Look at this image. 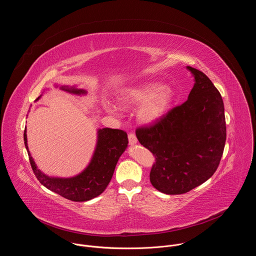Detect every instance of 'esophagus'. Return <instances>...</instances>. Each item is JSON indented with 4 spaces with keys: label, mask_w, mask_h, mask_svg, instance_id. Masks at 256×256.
Returning a JSON list of instances; mask_svg holds the SVG:
<instances>
[{
    "label": "esophagus",
    "mask_w": 256,
    "mask_h": 256,
    "mask_svg": "<svg viewBox=\"0 0 256 256\" xmlns=\"http://www.w3.org/2000/svg\"><path fill=\"white\" fill-rule=\"evenodd\" d=\"M128 142H130V144H136L138 142V138L134 134H128Z\"/></svg>",
    "instance_id": "1"
}]
</instances>
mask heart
<instances>
[{
    "mask_svg": "<svg viewBox=\"0 0 256 256\" xmlns=\"http://www.w3.org/2000/svg\"><path fill=\"white\" fill-rule=\"evenodd\" d=\"M175 97L174 91L159 82H146L126 89L120 95L124 105L142 104L138 110V118L144 124H154L168 110ZM105 112L120 116V109L110 101L103 103Z\"/></svg>",
    "mask_w": 256,
    "mask_h": 256,
    "instance_id": "heart-1",
    "label": "heart"
}]
</instances>
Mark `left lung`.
Segmentation results:
<instances>
[{
	"instance_id": "left-lung-1",
	"label": "left lung",
	"mask_w": 256,
	"mask_h": 256,
	"mask_svg": "<svg viewBox=\"0 0 256 256\" xmlns=\"http://www.w3.org/2000/svg\"><path fill=\"white\" fill-rule=\"evenodd\" d=\"M194 78L188 99L136 136L156 157L152 186L166 194L188 192L202 184L220 164L226 120L222 96L202 72L186 66Z\"/></svg>"
}]
</instances>
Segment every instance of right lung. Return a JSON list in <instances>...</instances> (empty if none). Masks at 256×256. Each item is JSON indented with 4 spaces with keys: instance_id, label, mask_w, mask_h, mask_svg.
<instances>
[{
    "instance_id": "right-lung-1",
    "label": "right lung",
    "mask_w": 256,
    "mask_h": 256,
    "mask_svg": "<svg viewBox=\"0 0 256 256\" xmlns=\"http://www.w3.org/2000/svg\"><path fill=\"white\" fill-rule=\"evenodd\" d=\"M64 92L78 96L86 95L85 89L76 85H54ZM42 94L36 99L38 101ZM26 128L24 130V144L28 152L33 172L40 184L48 190L72 202H87L100 196L110 182L120 157L128 148V134L120 130L98 128L95 150L89 164L79 174L70 177L48 176L38 169L32 158L27 144Z\"/></svg>"
}]
</instances>
